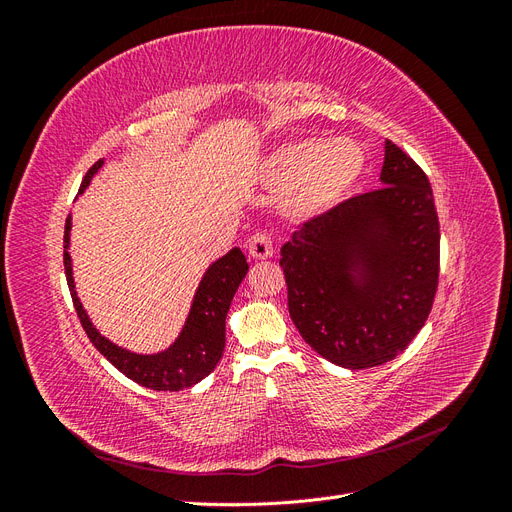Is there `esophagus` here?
Masks as SVG:
<instances>
[{"label": "esophagus", "mask_w": 512, "mask_h": 512, "mask_svg": "<svg viewBox=\"0 0 512 512\" xmlns=\"http://www.w3.org/2000/svg\"><path fill=\"white\" fill-rule=\"evenodd\" d=\"M247 254H250L252 260H269L273 256V245L267 235H254L250 241H247Z\"/></svg>", "instance_id": "34e87169"}]
</instances>
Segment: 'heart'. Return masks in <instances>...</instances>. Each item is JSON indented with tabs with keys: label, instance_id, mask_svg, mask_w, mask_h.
Masks as SVG:
<instances>
[{
	"label": "heart",
	"instance_id": "obj_1",
	"mask_svg": "<svg viewBox=\"0 0 512 512\" xmlns=\"http://www.w3.org/2000/svg\"><path fill=\"white\" fill-rule=\"evenodd\" d=\"M367 156L352 138H299L273 149L258 166L260 181L280 192V211L297 224L333 213L365 173Z\"/></svg>",
	"mask_w": 512,
	"mask_h": 512
}]
</instances>
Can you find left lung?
Segmentation results:
<instances>
[{"label": "left lung", "instance_id": "left-lung-1", "mask_svg": "<svg viewBox=\"0 0 512 512\" xmlns=\"http://www.w3.org/2000/svg\"><path fill=\"white\" fill-rule=\"evenodd\" d=\"M380 185L305 222L282 247L294 327L346 369L404 352L438 288L440 222L427 175L386 141Z\"/></svg>", "mask_w": 512, "mask_h": 512}]
</instances>
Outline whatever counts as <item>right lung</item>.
Segmentation results:
<instances>
[{"label": "right lung", "instance_id": "obj_1", "mask_svg": "<svg viewBox=\"0 0 512 512\" xmlns=\"http://www.w3.org/2000/svg\"><path fill=\"white\" fill-rule=\"evenodd\" d=\"M104 160L96 162L87 170V175L81 183L79 194L87 190L89 181L102 168ZM70 228L72 215L66 218L64 232V267L66 280L72 294V303L83 329L100 354H104L123 376H128L136 384L145 386L153 391H181L190 389L203 378H207L215 365L220 363L224 344H226V316L230 309V301L235 297L239 284L247 275V260L239 247H232L222 258L207 267L200 280L194 299L190 305V314L185 318V324L177 339L168 348L151 354L132 352L113 344L111 339L104 337L94 322L89 320L85 307L76 294L74 277H72V258H70Z\"/></svg>", "mask_w": 512, "mask_h": 512}]
</instances>
